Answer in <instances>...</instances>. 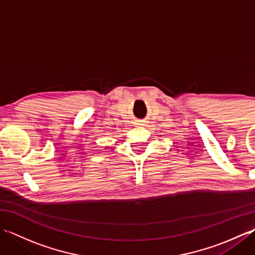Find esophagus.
I'll use <instances>...</instances> for the list:
<instances>
[{
	"label": "esophagus",
	"instance_id": "obj_1",
	"mask_svg": "<svg viewBox=\"0 0 255 255\" xmlns=\"http://www.w3.org/2000/svg\"><path fill=\"white\" fill-rule=\"evenodd\" d=\"M138 125H143V124H142V122H139V123H138Z\"/></svg>",
	"mask_w": 255,
	"mask_h": 255
}]
</instances>
